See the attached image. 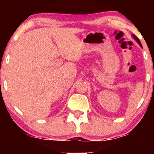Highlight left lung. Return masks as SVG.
<instances>
[{
  "label": "left lung",
  "instance_id": "left-lung-1",
  "mask_svg": "<svg viewBox=\"0 0 154 154\" xmlns=\"http://www.w3.org/2000/svg\"><path fill=\"white\" fill-rule=\"evenodd\" d=\"M132 38H134V40H136V42H137V43L139 44V45H140V46L141 48H142V44H141L140 41V40H139V39L137 38V37H136L135 35H133V34H132Z\"/></svg>",
  "mask_w": 154,
  "mask_h": 154
}]
</instances>
